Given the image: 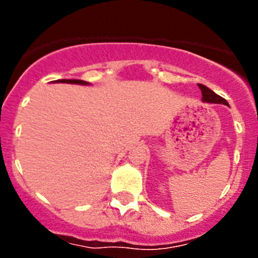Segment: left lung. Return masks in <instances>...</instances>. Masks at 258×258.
<instances>
[{
  "label": "left lung",
  "mask_w": 258,
  "mask_h": 258,
  "mask_svg": "<svg viewBox=\"0 0 258 258\" xmlns=\"http://www.w3.org/2000/svg\"><path fill=\"white\" fill-rule=\"evenodd\" d=\"M198 86L202 90V95H203V101L208 102V103H221V104H226L229 106L226 99H223L222 97H220L218 94H216L214 92H212L211 89L207 88V86L202 85V84H198Z\"/></svg>",
  "instance_id": "1"
}]
</instances>
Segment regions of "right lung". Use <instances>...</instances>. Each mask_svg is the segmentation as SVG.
<instances>
[{"label": "right lung", "mask_w": 258, "mask_h": 258, "mask_svg": "<svg viewBox=\"0 0 258 258\" xmlns=\"http://www.w3.org/2000/svg\"><path fill=\"white\" fill-rule=\"evenodd\" d=\"M55 83H66V84H79V85H89V83L83 80H56Z\"/></svg>", "instance_id": "right-lung-1"}]
</instances>
